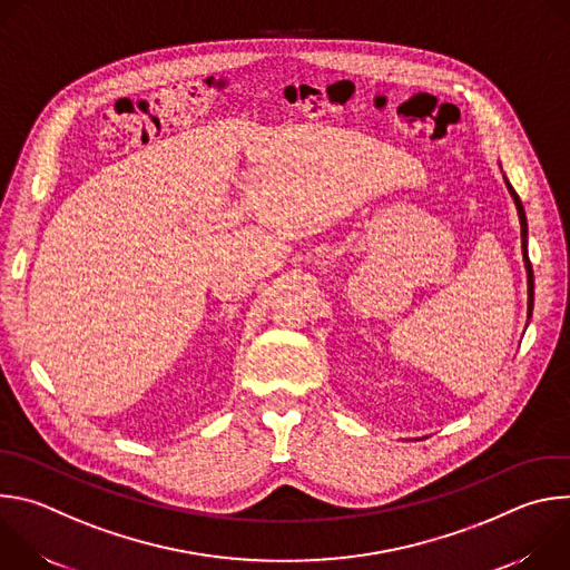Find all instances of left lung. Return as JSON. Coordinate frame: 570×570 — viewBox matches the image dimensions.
<instances>
[{"mask_svg":"<svg viewBox=\"0 0 570 570\" xmlns=\"http://www.w3.org/2000/svg\"><path fill=\"white\" fill-rule=\"evenodd\" d=\"M501 167V161H499ZM503 171V167H501ZM503 180H505V187L517 205V214H519V223H521V250H523V266H525V275H528V320L532 317V306H534V275H532V264H530V257H528V218H525V209H523V203L519 198V194L514 191V187L510 185L508 176L503 174Z\"/></svg>","mask_w":570,"mask_h":570,"instance_id":"left-lung-1","label":"left lung"}]
</instances>
